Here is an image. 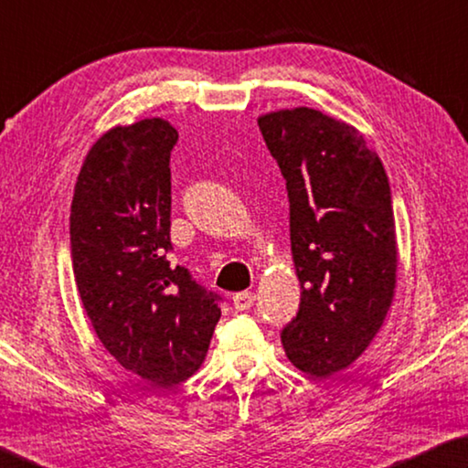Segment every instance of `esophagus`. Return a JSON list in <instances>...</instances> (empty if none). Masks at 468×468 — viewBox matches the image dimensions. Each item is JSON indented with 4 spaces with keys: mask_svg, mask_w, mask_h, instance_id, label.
<instances>
[{
    "mask_svg": "<svg viewBox=\"0 0 468 468\" xmlns=\"http://www.w3.org/2000/svg\"><path fill=\"white\" fill-rule=\"evenodd\" d=\"M255 302L253 292H239V294L233 296V306L235 310H250Z\"/></svg>",
    "mask_w": 468,
    "mask_h": 468,
    "instance_id": "1",
    "label": "esophagus"
}]
</instances>
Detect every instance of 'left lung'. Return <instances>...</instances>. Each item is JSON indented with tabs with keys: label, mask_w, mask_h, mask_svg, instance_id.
I'll return each instance as SVG.
<instances>
[{
	"label": "left lung",
	"mask_w": 468,
	"mask_h": 468,
	"mask_svg": "<svg viewBox=\"0 0 468 468\" xmlns=\"http://www.w3.org/2000/svg\"><path fill=\"white\" fill-rule=\"evenodd\" d=\"M286 180L300 308L282 345L294 367L328 379L367 349L396 290L391 190L353 125L310 107L258 119Z\"/></svg>",
	"instance_id": "8db88e82"
}]
</instances>
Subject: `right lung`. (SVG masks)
<instances>
[{
  "instance_id": "right-lung-1",
  "label": "right lung",
  "mask_w": 468,
  "mask_h": 468,
  "mask_svg": "<svg viewBox=\"0 0 468 468\" xmlns=\"http://www.w3.org/2000/svg\"><path fill=\"white\" fill-rule=\"evenodd\" d=\"M160 117L117 125L89 150L70 205V258L82 306L113 359L155 389L203 365L221 296L172 265L170 152Z\"/></svg>"
}]
</instances>
